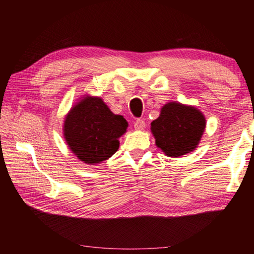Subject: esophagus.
I'll return each mask as SVG.
<instances>
[{"label":"esophagus","mask_w":254,"mask_h":254,"mask_svg":"<svg viewBox=\"0 0 254 254\" xmlns=\"http://www.w3.org/2000/svg\"><path fill=\"white\" fill-rule=\"evenodd\" d=\"M145 127V122L142 119H136L134 121V128L135 130H143Z\"/></svg>","instance_id":"esophagus-1"}]
</instances>
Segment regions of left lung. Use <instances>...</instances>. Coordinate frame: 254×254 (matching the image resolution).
<instances>
[{
	"label": "left lung",
	"instance_id": "obj_1",
	"mask_svg": "<svg viewBox=\"0 0 254 254\" xmlns=\"http://www.w3.org/2000/svg\"><path fill=\"white\" fill-rule=\"evenodd\" d=\"M205 118L191 106L168 103L151 123L156 144L167 156L180 157L194 150L205 130Z\"/></svg>",
	"mask_w": 254,
	"mask_h": 254
}]
</instances>
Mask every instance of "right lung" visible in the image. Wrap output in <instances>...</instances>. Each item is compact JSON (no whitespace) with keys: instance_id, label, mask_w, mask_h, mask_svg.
I'll list each match as a JSON object with an SVG mask.
<instances>
[{"instance_id":"right-lung-1","label":"right lung","mask_w":254,"mask_h":254,"mask_svg":"<svg viewBox=\"0 0 254 254\" xmlns=\"http://www.w3.org/2000/svg\"><path fill=\"white\" fill-rule=\"evenodd\" d=\"M127 122L112 113L100 97H85L70 110L64 124L67 144L85 163H98L118 151Z\"/></svg>"}]
</instances>
